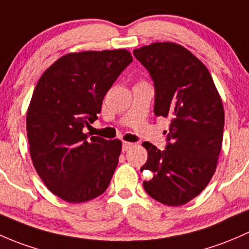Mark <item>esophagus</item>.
<instances>
[{"mask_svg": "<svg viewBox=\"0 0 249 249\" xmlns=\"http://www.w3.org/2000/svg\"><path fill=\"white\" fill-rule=\"evenodd\" d=\"M133 146H134V143L124 142H122V151H128L130 147H133Z\"/></svg>", "mask_w": 249, "mask_h": 249, "instance_id": "34e87169", "label": "esophagus"}]
</instances>
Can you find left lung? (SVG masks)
I'll return each mask as SVG.
<instances>
[{
    "label": "left lung",
    "mask_w": 249,
    "mask_h": 249,
    "mask_svg": "<svg viewBox=\"0 0 249 249\" xmlns=\"http://www.w3.org/2000/svg\"><path fill=\"white\" fill-rule=\"evenodd\" d=\"M155 85L156 116L170 117L166 147L143 142L147 160L140 171L146 193L169 206L187 204L201 193L216 171L222 148L224 109L204 63L175 43H153L133 51Z\"/></svg>",
    "instance_id": "left-lung-1"
}]
</instances>
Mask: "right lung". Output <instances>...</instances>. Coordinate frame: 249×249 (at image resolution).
Masks as SVG:
<instances>
[{
    "instance_id": "obj_1",
    "label": "right lung",
    "mask_w": 249,
    "mask_h": 249,
    "mask_svg": "<svg viewBox=\"0 0 249 249\" xmlns=\"http://www.w3.org/2000/svg\"><path fill=\"white\" fill-rule=\"evenodd\" d=\"M133 58L124 49L71 53L43 73L27 110L31 158L50 192L84 202L107 191L122 143L89 137L104 96Z\"/></svg>"
}]
</instances>
